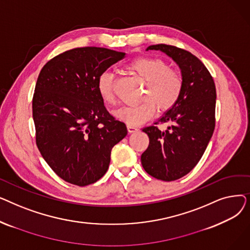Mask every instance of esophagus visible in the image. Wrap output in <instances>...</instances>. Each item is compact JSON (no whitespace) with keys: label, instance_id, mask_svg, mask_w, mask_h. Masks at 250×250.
I'll return each mask as SVG.
<instances>
[{"label":"esophagus","instance_id":"obj_1","mask_svg":"<svg viewBox=\"0 0 250 250\" xmlns=\"http://www.w3.org/2000/svg\"><path fill=\"white\" fill-rule=\"evenodd\" d=\"M126 128H127V132L128 133H135V132H137V130H138V127H136L134 125H126Z\"/></svg>","mask_w":250,"mask_h":250}]
</instances>
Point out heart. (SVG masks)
<instances>
[{
    "instance_id": "obj_1",
    "label": "heart",
    "mask_w": 250,
    "mask_h": 250,
    "mask_svg": "<svg viewBox=\"0 0 250 250\" xmlns=\"http://www.w3.org/2000/svg\"><path fill=\"white\" fill-rule=\"evenodd\" d=\"M126 70L136 75L144 84L141 103L122 107L116 116L129 125H139L155 114L171 110L180 99L183 79L180 73L168 68L165 61L151 57H140L126 65ZM97 90L101 99L107 104L115 103V76L110 72L102 73L97 79Z\"/></svg>"
}]
</instances>
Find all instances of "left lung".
<instances>
[{"mask_svg": "<svg viewBox=\"0 0 250 250\" xmlns=\"http://www.w3.org/2000/svg\"><path fill=\"white\" fill-rule=\"evenodd\" d=\"M161 50L181 70L183 90L175 106L155 123L168 124L143 128L149 137L148 149L141 156L142 165L151 176L172 181L187 175L199 163L215 129L216 87L206 65L189 51L173 45H150Z\"/></svg>", "mask_w": 250, "mask_h": 250, "instance_id": "obj_1", "label": "left lung"}]
</instances>
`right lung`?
Segmentation results:
<instances>
[{"label": "right lung", "instance_id": "1", "mask_svg": "<svg viewBox=\"0 0 250 250\" xmlns=\"http://www.w3.org/2000/svg\"><path fill=\"white\" fill-rule=\"evenodd\" d=\"M125 52L77 47L48 61L37 78L32 99L36 145L64 181L86 187L106 173L111 149L127 134L106 110L97 79Z\"/></svg>", "mask_w": 250, "mask_h": 250}]
</instances>
